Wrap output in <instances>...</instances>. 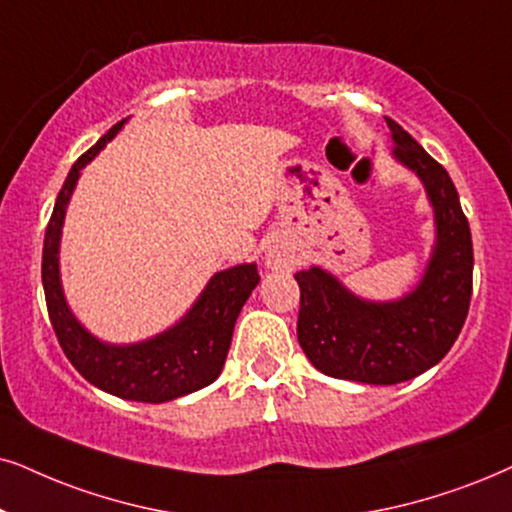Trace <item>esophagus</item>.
Returning a JSON list of instances; mask_svg holds the SVG:
<instances>
[{
	"label": "esophagus",
	"instance_id": "1",
	"mask_svg": "<svg viewBox=\"0 0 512 512\" xmlns=\"http://www.w3.org/2000/svg\"><path fill=\"white\" fill-rule=\"evenodd\" d=\"M264 264L269 269H290L295 267V257L286 248H269L264 255Z\"/></svg>",
	"mask_w": 512,
	"mask_h": 512
}]
</instances>
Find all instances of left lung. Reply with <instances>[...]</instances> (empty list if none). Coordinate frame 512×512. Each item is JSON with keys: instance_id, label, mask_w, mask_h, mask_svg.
<instances>
[{"instance_id": "obj_1", "label": "left lung", "mask_w": 512, "mask_h": 512, "mask_svg": "<svg viewBox=\"0 0 512 512\" xmlns=\"http://www.w3.org/2000/svg\"><path fill=\"white\" fill-rule=\"evenodd\" d=\"M392 158L423 184L435 215V243L406 295L366 300L323 267L295 274L297 340L321 373L366 385H397L437 366L454 345L472 295V238L449 172L397 122Z\"/></svg>"}]
</instances>
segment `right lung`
I'll return each mask as SVG.
<instances>
[{
    "label": "right lung",
    "mask_w": 512,
    "mask_h": 512,
    "mask_svg": "<svg viewBox=\"0 0 512 512\" xmlns=\"http://www.w3.org/2000/svg\"><path fill=\"white\" fill-rule=\"evenodd\" d=\"M127 120L108 129L68 172L51 212L42 250V286L56 338L70 364L99 390L127 401L163 404L215 383L222 373L231 335L245 300L260 283L257 264H236L217 271L198 300L177 323L139 342H103L82 326L70 309L61 283V234L68 203L77 181L101 148L125 127Z\"/></svg>",
    "instance_id": "1"
}]
</instances>
